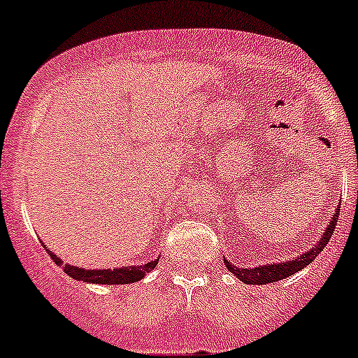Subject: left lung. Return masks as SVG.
<instances>
[{
  "mask_svg": "<svg viewBox=\"0 0 358 358\" xmlns=\"http://www.w3.org/2000/svg\"><path fill=\"white\" fill-rule=\"evenodd\" d=\"M338 215L339 209L336 208V211L333 213V218L329 220V225L326 227V230L320 236L319 243L315 244L313 248L306 249L305 252H301L299 256H294L292 259H287V262H280V263H265V265H258V266H249V268H241V266L232 265L229 259L223 258V263L227 265V268L234 273L239 280H243L244 284H252V286H258V284H270V282H277V280H282L286 277H291L292 273L299 272L305 266H308L313 259L319 256V252H322V249L327 246L329 239L333 237L336 222H338Z\"/></svg>",
  "mask_w": 358,
  "mask_h": 358,
  "instance_id": "1",
  "label": "left lung"
}]
</instances>
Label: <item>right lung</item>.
I'll use <instances>...</instances> for the list:
<instances>
[{
	"instance_id": "obj_1",
	"label": "right lung",
	"mask_w": 358,
	"mask_h": 358,
	"mask_svg": "<svg viewBox=\"0 0 358 358\" xmlns=\"http://www.w3.org/2000/svg\"><path fill=\"white\" fill-rule=\"evenodd\" d=\"M43 244V243H41ZM45 246V244H43ZM48 255L52 256L53 262L57 263L59 266H62L64 272L67 273L69 277L76 280H83V282L88 284H107V286H112V284H133L142 280L150 270L156 268V265L159 263V256L156 259H150L147 262L145 265H131V266H117V268H93V270H86L83 266L78 265H69V263H64L55 252L50 251L48 248L45 246Z\"/></svg>"
}]
</instances>
